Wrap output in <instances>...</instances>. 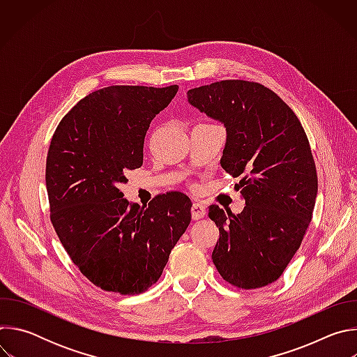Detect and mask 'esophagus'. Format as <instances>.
I'll return each mask as SVG.
<instances>
[{
	"mask_svg": "<svg viewBox=\"0 0 357 357\" xmlns=\"http://www.w3.org/2000/svg\"><path fill=\"white\" fill-rule=\"evenodd\" d=\"M190 213H192V219L193 220H199L202 218L206 216V208L202 205V203H197L195 202L192 205V209H190Z\"/></svg>",
	"mask_w": 357,
	"mask_h": 357,
	"instance_id": "1",
	"label": "esophagus"
}]
</instances>
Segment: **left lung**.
<instances>
[{"label": "left lung", "instance_id": "obj_1", "mask_svg": "<svg viewBox=\"0 0 357 357\" xmlns=\"http://www.w3.org/2000/svg\"><path fill=\"white\" fill-rule=\"evenodd\" d=\"M189 105L222 123V168L238 178L241 213L209 208L220 237L212 252L219 274L252 289L277 281L312 219L318 176L310 141L295 113L270 89L222 80L188 91Z\"/></svg>", "mask_w": 357, "mask_h": 357}]
</instances>
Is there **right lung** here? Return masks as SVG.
Instances as JSON below:
<instances>
[{
  "label": "right lung",
  "mask_w": 357,
  "mask_h": 357,
  "mask_svg": "<svg viewBox=\"0 0 357 357\" xmlns=\"http://www.w3.org/2000/svg\"><path fill=\"white\" fill-rule=\"evenodd\" d=\"M178 86H109L82 98L59 123L46 158L50 220L72 261L96 287L121 295L161 277L190 223V199L169 192L148 206L119 189L142 165L149 124Z\"/></svg>",
  "instance_id": "1"
}]
</instances>
